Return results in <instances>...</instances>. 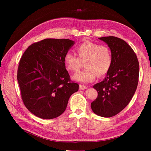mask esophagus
Segmentation results:
<instances>
[{"label": "esophagus", "instance_id": "1", "mask_svg": "<svg viewBox=\"0 0 151 151\" xmlns=\"http://www.w3.org/2000/svg\"><path fill=\"white\" fill-rule=\"evenodd\" d=\"M88 88V87L86 86H84V85H81L80 84L79 85V89L80 90H83V89H86Z\"/></svg>", "mask_w": 151, "mask_h": 151}]
</instances>
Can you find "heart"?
<instances>
[{"label": "heart", "instance_id": "heart-1", "mask_svg": "<svg viewBox=\"0 0 151 151\" xmlns=\"http://www.w3.org/2000/svg\"><path fill=\"white\" fill-rule=\"evenodd\" d=\"M78 57L70 52H67L63 58L67 69L77 72L84 62L85 68L76 73L73 79L83 83L93 81L97 76L106 74L111 67L112 55L109 48L91 41H86L76 48Z\"/></svg>", "mask_w": 151, "mask_h": 151}]
</instances>
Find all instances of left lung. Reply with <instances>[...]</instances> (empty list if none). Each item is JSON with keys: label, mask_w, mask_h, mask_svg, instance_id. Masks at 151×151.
Returning a JSON list of instances; mask_svg holds the SVG:
<instances>
[{"label": "left lung", "mask_w": 151, "mask_h": 151, "mask_svg": "<svg viewBox=\"0 0 151 151\" xmlns=\"http://www.w3.org/2000/svg\"><path fill=\"white\" fill-rule=\"evenodd\" d=\"M98 39L110 49L112 63L104 80L93 86L98 96L91 106L97 115L111 117L123 110L135 94L139 82V64L134 50L124 40L115 36Z\"/></svg>", "instance_id": "obj_1"}]
</instances>
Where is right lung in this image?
<instances>
[{
  "instance_id": "right-lung-1",
  "label": "right lung",
  "mask_w": 151,
  "mask_h": 151,
  "mask_svg": "<svg viewBox=\"0 0 151 151\" xmlns=\"http://www.w3.org/2000/svg\"><path fill=\"white\" fill-rule=\"evenodd\" d=\"M75 44L68 39H45L27 48L21 58L17 81L28 110L43 119H53L65 111L79 84L70 82L63 58Z\"/></svg>"
}]
</instances>
